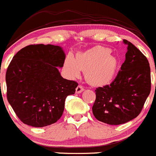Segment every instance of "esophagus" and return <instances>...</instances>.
Listing matches in <instances>:
<instances>
[{"mask_svg":"<svg viewBox=\"0 0 156 156\" xmlns=\"http://www.w3.org/2000/svg\"><path fill=\"white\" fill-rule=\"evenodd\" d=\"M83 90H84V89H83V86H81V85H79L76 88V93H80V92H83Z\"/></svg>","mask_w":156,"mask_h":156,"instance_id":"1","label":"esophagus"}]
</instances>
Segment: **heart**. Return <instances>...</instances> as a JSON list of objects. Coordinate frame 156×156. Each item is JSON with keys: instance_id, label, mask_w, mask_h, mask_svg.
<instances>
[{"instance_id": "heart-1", "label": "heart", "mask_w": 156, "mask_h": 156, "mask_svg": "<svg viewBox=\"0 0 156 156\" xmlns=\"http://www.w3.org/2000/svg\"><path fill=\"white\" fill-rule=\"evenodd\" d=\"M118 67V59L112 55L111 49L99 45L77 52L74 59L68 55L64 61L69 76L77 77L80 70L83 71L86 80L92 86H104L112 83Z\"/></svg>"}]
</instances>
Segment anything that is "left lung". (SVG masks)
I'll use <instances>...</instances> for the list:
<instances>
[{
    "label": "left lung",
    "mask_w": 156,
    "mask_h": 156,
    "mask_svg": "<svg viewBox=\"0 0 156 156\" xmlns=\"http://www.w3.org/2000/svg\"><path fill=\"white\" fill-rule=\"evenodd\" d=\"M125 61L110 85L95 89L94 116L105 124L118 125L136 118L151 91L150 67L146 57L127 40Z\"/></svg>",
    "instance_id": "left-lung-1"
}]
</instances>
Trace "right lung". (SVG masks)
Listing matches in <instances>:
<instances>
[{
	"mask_svg": "<svg viewBox=\"0 0 156 156\" xmlns=\"http://www.w3.org/2000/svg\"><path fill=\"white\" fill-rule=\"evenodd\" d=\"M64 60L62 48L52 44H30L13 56L6 73L7 98L23 124L42 127L62 116L66 98L78 86L60 74Z\"/></svg>",
	"mask_w": 156,
	"mask_h": 156,
	"instance_id": "add662e5",
	"label": "right lung"
}]
</instances>
